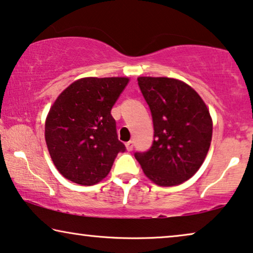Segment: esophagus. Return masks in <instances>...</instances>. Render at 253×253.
<instances>
[{
    "mask_svg": "<svg viewBox=\"0 0 253 253\" xmlns=\"http://www.w3.org/2000/svg\"><path fill=\"white\" fill-rule=\"evenodd\" d=\"M126 147L129 152L132 151L133 150V143H132V141H127V143H126Z\"/></svg>",
    "mask_w": 253,
    "mask_h": 253,
    "instance_id": "1",
    "label": "esophagus"
}]
</instances>
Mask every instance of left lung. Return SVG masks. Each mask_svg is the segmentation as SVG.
Here are the masks:
<instances>
[{
	"label": "left lung",
	"mask_w": 253,
	"mask_h": 253,
	"mask_svg": "<svg viewBox=\"0 0 253 253\" xmlns=\"http://www.w3.org/2000/svg\"><path fill=\"white\" fill-rule=\"evenodd\" d=\"M137 81L150 107L154 140L134 158L155 184H181L196 174L209 152L213 130L209 109L195 89L177 79Z\"/></svg>",
	"instance_id": "1"
}]
</instances>
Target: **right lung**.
Wrapping results in <instances>:
<instances>
[{"label": "right lung", "instance_id": "obj_1", "mask_svg": "<svg viewBox=\"0 0 253 253\" xmlns=\"http://www.w3.org/2000/svg\"><path fill=\"white\" fill-rule=\"evenodd\" d=\"M127 82L123 77L83 78L54 102L44 138L54 165L69 181L96 184L108 175L117 154L126 152L110 112Z\"/></svg>", "mask_w": 253, "mask_h": 253}]
</instances>
